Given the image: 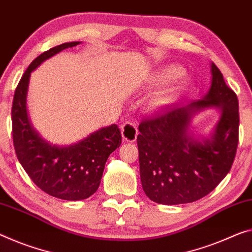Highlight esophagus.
<instances>
[{"label": "esophagus", "instance_id": "34e87169", "mask_svg": "<svg viewBox=\"0 0 252 252\" xmlns=\"http://www.w3.org/2000/svg\"><path fill=\"white\" fill-rule=\"evenodd\" d=\"M121 134L123 141L134 142L138 135L137 126H135L133 122H126L121 127Z\"/></svg>", "mask_w": 252, "mask_h": 252}]
</instances>
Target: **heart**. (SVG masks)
<instances>
[{"mask_svg": "<svg viewBox=\"0 0 252 252\" xmlns=\"http://www.w3.org/2000/svg\"><path fill=\"white\" fill-rule=\"evenodd\" d=\"M184 75L183 67L178 65H167L163 66L158 70H156L154 75L151 76V83L156 86H165L168 84L176 81L181 76ZM189 85V81L187 78H183L179 81L177 85L171 87V89L167 90L159 95L156 98V103L157 104H167L176 99L179 95H181L184 91H185Z\"/></svg>", "mask_w": 252, "mask_h": 252, "instance_id": "obj_1", "label": "heart"}]
</instances>
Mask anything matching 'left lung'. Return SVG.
<instances>
[{
    "instance_id": "obj_1",
    "label": "left lung",
    "mask_w": 252,
    "mask_h": 252,
    "mask_svg": "<svg viewBox=\"0 0 252 252\" xmlns=\"http://www.w3.org/2000/svg\"><path fill=\"white\" fill-rule=\"evenodd\" d=\"M203 98L176 103L139 125L137 137L142 189L163 205L191 203L206 196L229 173L239 141V102L217 66ZM209 107L221 112L210 138L189 132L191 119Z\"/></svg>"
}]
</instances>
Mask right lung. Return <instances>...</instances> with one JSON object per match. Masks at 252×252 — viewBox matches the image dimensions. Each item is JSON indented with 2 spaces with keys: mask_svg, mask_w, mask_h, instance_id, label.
Segmentation results:
<instances>
[{
  "mask_svg": "<svg viewBox=\"0 0 252 252\" xmlns=\"http://www.w3.org/2000/svg\"><path fill=\"white\" fill-rule=\"evenodd\" d=\"M79 43H63L38 56L20 79L11 111L13 145L21 166L40 189L66 201H81L97 190L107 158L122 141L119 126L112 125L74 145L59 147L43 140L31 126L27 111L31 73L47 59Z\"/></svg>",
  "mask_w": 252,
  "mask_h": 252,
  "instance_id": "add662e5",
  "label": "right lung"
}]
</instances>
